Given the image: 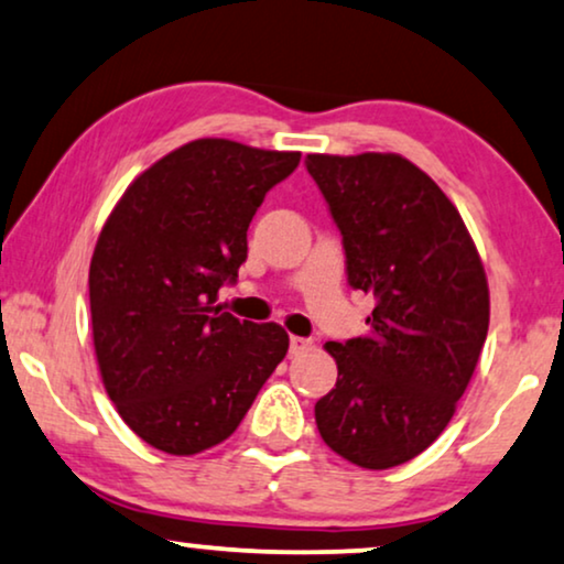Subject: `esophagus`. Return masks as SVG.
Segmentation results:
<instances>
[{
    "mask_svg": "<svg viewBox=\"0 0 564 564\" xmlns=\"http://www.w3.org/2000/svg\"><path fill=\"white\" fill-rule=\"evenodd\" d=\"M312 345H314V340L312 337H291L289 340V350H291V356H302V352H306V350H312Z\"/></svg>",
    "mask_w": 564,
    "mask_h": 564,
    "instance_id": "1",
    "label": "esophagus"
}]
</instances>
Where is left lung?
<instances>
[{"label": "left lung", "mask_w": 564, "mask_h": 564, "mask_svg": "<svg viewBox=\"0 0 564 564\" xmlns=\"http://www.w3.org/2000/svg\"><path fill=\"white\" fill-rule=\"evenodd\" d=\"M369 333L327 343L337 384L314 404L322 441L364 469L415 459L454 417L482 352L490 291L446 193L400 154H310Z\"/></svg>", "instance_id": "8db88e82"}]
</instances>
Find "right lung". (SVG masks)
I'll use <instances>...</instances> for the list:
<instances>
[{"label":"right lung","mask_w":564,"mask_h":564,"mask_svg":"<svg viewBox=\"0 0 564 564\" xmlns=\"http://www.w3.org/2000/svg\"><path fill=\"white\" fill-rule=\"evenodd\" d=\"M299 152L198 139L133 180L89 262L105 392L123 423L172 456L227 441L289 350L275 322L214 306L247 260V227Z\"/></svg>","instance_id":"1"}]
</instances>
